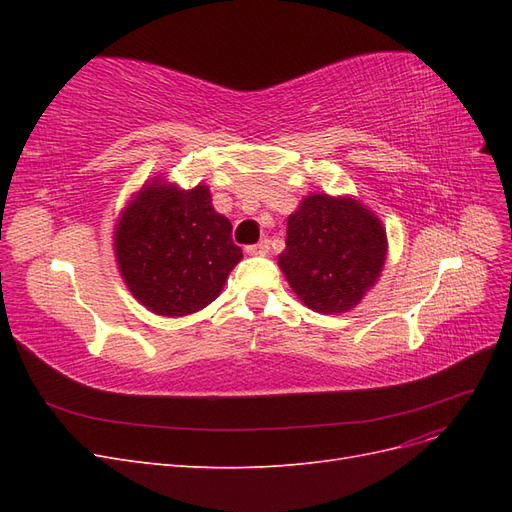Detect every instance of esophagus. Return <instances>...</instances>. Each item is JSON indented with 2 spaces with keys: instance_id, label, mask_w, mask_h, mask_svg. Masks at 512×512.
<instances>
[{
  "instance_id": "34e87169",
  "label": "esophagus",
  "mask_w": 512,
  "mask_h": 512,
  "mask_svg": "<svg viewBox=\"0 0 512 512\" xmlns=\"http://www.w3.org/2000/svg\"><path fill=\"white\" fill-rule=\"evenodd\" d=\"M269 239H262L260 243H256V245H250V247H247V254H250V256H265V254H269Z\"/></svg>"
}]
</instances>
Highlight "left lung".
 I'll list each match as a JSON object with an SVG mask.
<instances>
[{
	"mask_svg": "<svg viewBox=\"0 0 512 512\" xmlns=\"http://www.w3.org/2000/svg\"><path fill=\"white\" fill-rule=\"evenodd\" d=\"M286 228V250L277 265L309 309L350 312L376 286L389 241L378 215L361 200L309 194L288 215Z\"/></svg>",
	"mask_w": 512,
	"mask_h": 512,
	"instance_id": "obj_1",
	"label": "left lung"
}]
</instances>
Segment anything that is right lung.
Masks as SVG:
<instances>
[{"label":"right lung","instance_id":"add662e5","mask_svg":"<svg viewBox=\"0 0 512 512\" xmlns=\"http://www.w3.org/2000/svg\"><path fill=\"white\" fill-rule=\"evenodd\" d=\"M207 185L183 190L151 177L115 224V258L132 297L151 314L179 318L220 297L243 252Z\"/></svg>","mask_w":512,"mask_h":512}]
</instances>
